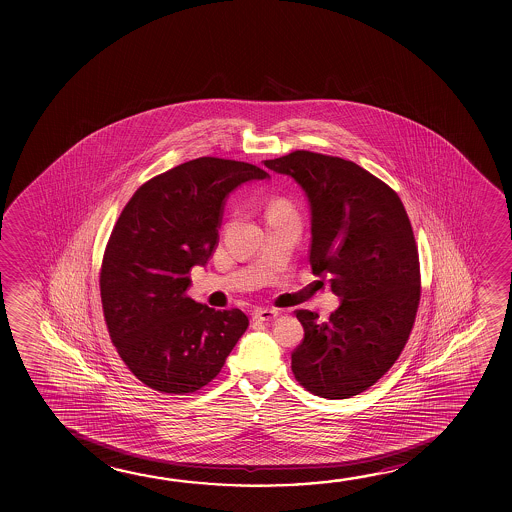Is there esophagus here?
I'll list each match as a JSON object with an SVG mask.
<instances>
[{"label": "esophagus", "instance_id": "obj_1", "mask_svg": "<svg viewBox=\"0 0 512 512\" xmlns=\"http://www.w3.org/2000/svg\"><path fill=\"white\" fill-rule=\"evenodd\" d=\"M277 309H268V307H262V309L255 310V314H253V319H257V321H273V319L278 318Z\"/></svg>", "mask_w": 512, "mask_h": 512}]
</instances>
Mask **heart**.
I'll return each mask as SVG.
<instances>
[{
	"label": "heart",
	"mask_w": 512,
	"mask_h": 512,
	"mask_svg": "<svg viewBox=\"0 0 512 512\" xmlns=\"http://www.w3.org/2000/svg\"><path fill=\"white\" fill-rule=\"evenodd\" d=\"M280 209H289L284 202H280V200H275V202L269 203L268 212L271 210H280Z\"/></svg>",
	"instance_id": "heart-1"
}]
</instances>
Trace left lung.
I'll return each mask as SVG.
<instances>
[{"label":"left lung","mask_w":512,"mask_h":512,"mask_svg":"<svg viewBox=\"0 0 512 512\" xmlns=\"http://www.w3.org/2000/svg\"><path fill=\"white\" fill-rule=\"evenodd\" d=\"M293 178L310 207V268L339 296L330 318L296 310L305 330L291 355L307 391L343 400L387 373L409 339L419 305V260L398 194L350 160L293 151L266 160Z\"/></svg>","instance_id":"8db88e82"}]
</instances>
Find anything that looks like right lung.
<instances>
[{
	"mask_svg": "<svg viewBox=\"0 0 512 512\" xmlns=\"http://www.w3.org/2000/svg\"><path fill=\"white\" fill-rule=\"evenodd\" d=\"M264 169L200 157L141 185L119 216L101 264L110 339L143 384L194 393L218 375L248 328L243 310L191 300L189 271L205 266L219 241L230 193Z\"/></svg>",
	"mask_w": 512,
	"mask_h": 512,
	"instance_id": "right-lung-1",
	"label": "right lung"
}]
</instances>
